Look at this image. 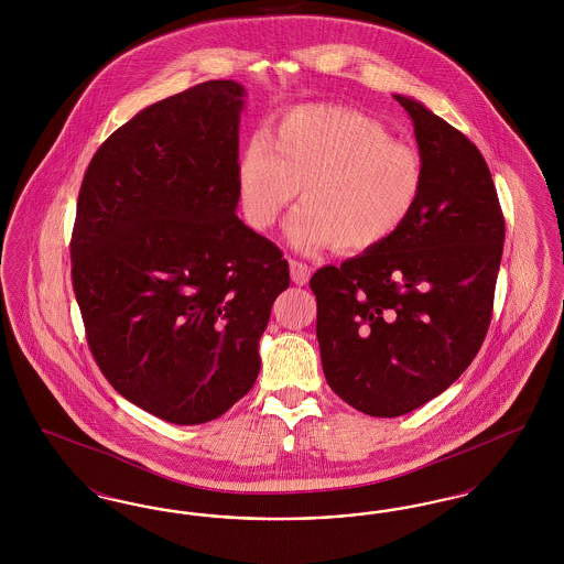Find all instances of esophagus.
<instances>
[{
  "label": "esophagus",
  "mask_w": 564,
  "mask_h": 564,
  "mask_svg": "<svg viewBox=\"0 0 564 564\" xmlns=\"http://www.w3.org/2000/svg\"><path fill=\"white\" fill-rule=\"evenodd\" d=\"M290 270H292V281H294L295 285H306L308 283L311 267H306V264H302L297 260H292L290 262Z\"/></svg>",
  "instance_id": "34e87169"
}]
</instances>
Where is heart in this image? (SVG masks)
<instances>
[{"label": "heart", "instance_id": "1", "mask_svg": "<svg viewBox=\"0 0 564 564\" xmlns=\"http://www.w3.org/2000/svg\"><path fill=\"white\" fill-rule=\"evenodd\" d=\"M242 214L256 230L272 228L300 188L288 224L297 251L332 247L368 253L391 241L423 192L421 154L366 113L340 106H302L267 139H253L239 162Z\"/></svg>", "mask_w": 564, "mask_h": 564}]
</instances>
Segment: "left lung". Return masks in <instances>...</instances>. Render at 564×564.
Listing matches in <instances>:
<instances>
[{"label": "left lung", "mask_w": 564, "mask_h": 564, "mask_svg": "<svg viewBox=\"0 0 564 564\" xmlns=\"http://www.w3.org/2000/svg\"><path fill=\"white\" fill-rule=\"evenodd\" d=\"M414 124L423 192L402 230L311 279L332 391L370 416H402L446 391L482 347L506 219L480 150L423 104Z\"/></svg>", "instance_id": "1"}]
</instances>
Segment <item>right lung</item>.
Returning a JSON list of instances; mask_svg holds the SVG:
<instances>
[{"mask_svg":"<svg viewBox=\"0 0 564 564\" xmlns=\"http://www.w3.org/2000/svg\"><path fill=\"white\" fill-rule=\"evenodd\" d=\"M242 99L209 80L141 109L82 180L72 283L88 347L122 398L175 425L214 421L253 387L290 288L281 249L235 214Z\"/></svg>","mask_w":564,"mask_h":564,"instance_id":"obj_1","label":"right lung"}]
</instances>
